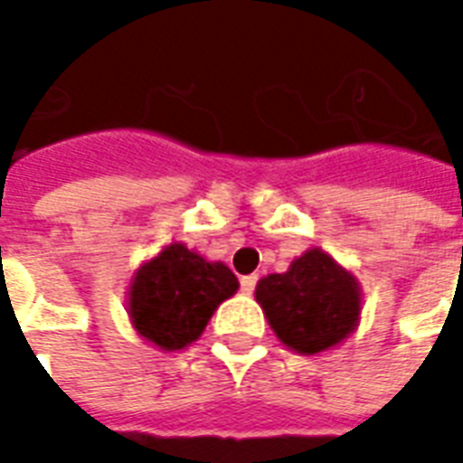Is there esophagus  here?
Masks as SVG:
<instances>
[{"label": "esophagus", "mask_w": 463, "mask_h": 463, "mask_svg": "<svg viewBox=\"0 0 463 463\" xmlns=\"http://www.w3.org/2000/svg\"><path fill=\"white\" fill-rule=\"evenodd\" d=\"M255 285H258V275H245V278H241V290L245 295H252Z\"/></svg>", "instance_id": "esophagus-1"}]
</instances>
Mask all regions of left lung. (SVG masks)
Segmentation results:
<instances>
[{
  "label": "left lung",
  "instance_id": "8db88e82",
  "mask_svg": "<svg viewBox=\"0 0 463 463\" xmlns=\"http://www.w3.org/2000/svg\"><path fill=\"white\" fill-rule=\"evenodd\" d=\"M278 340L298 354H320L357 330L362 288L354 272L322 248H310L285 272H272L255 288Z\"/></svg>",
  "mask_w": 463,
  "mask_h": 463
}]
</instances>
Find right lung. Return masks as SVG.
Here are the masks:
<instances>
[{
    "label": "right lung",
    "mask_w": 463,
    "mask_h": 463,
    "mask_svg": "<svg viewBox=\"0 0 463 463\" xmlns=\"http://www.w3.org/2000/svg\"><path fill=\"white\" fill-rule=\"evenodd\" d=\"M238 288V278L225 262L208 260L183 242H168L133 272L126 298L128 320L153 347L185 349Z\"/></svg>",
    "instance_id": "right-lung-1"
}]
</instances>
